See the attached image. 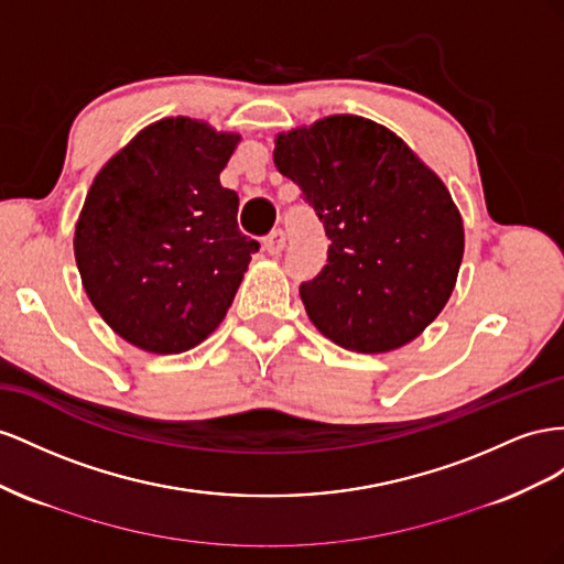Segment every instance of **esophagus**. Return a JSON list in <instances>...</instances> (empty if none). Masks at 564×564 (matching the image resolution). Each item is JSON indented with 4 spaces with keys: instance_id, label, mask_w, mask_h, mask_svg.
I'll list each match as a JSON object with an SVG mask.
<instances>
[{
    "instance_id": "esophagus-1",
    "label": "esophagus",
    "mask_w": 564,
    "mask_h": 564,
    "mask_svg": "<svg viewBox=\"0 0 564 564\" xmlns=\"http://www.w3.org/2000/svg\"><path fill=\"white\" fill-rule=\"evenodd\" d=\"M264 248H267L269 254H279L285 248V234H283V229H273L264 238Z\"/></svg>"
}]
</instances>
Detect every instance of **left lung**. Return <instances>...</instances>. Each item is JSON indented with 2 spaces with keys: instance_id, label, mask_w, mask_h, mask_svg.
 <instances>
[{
  "instance_id": "1",
  "label": "left lung",
  "mask_w": 564,
  "mask_h": 564,
  "mask_svg": "<svg viewBox=\"0 0 564 564\" xmlns=\"http://www.w3.org/2000/svg\"><path fill=\"white\" fill-rule=\"evenodd\" d=\"M273 165L324 221L328 264L300 297L321 335L382 354L415 340L452 297L463 217L437 172L384 124L328 116L276 134Z\"/></svg>"
}]
</instances>
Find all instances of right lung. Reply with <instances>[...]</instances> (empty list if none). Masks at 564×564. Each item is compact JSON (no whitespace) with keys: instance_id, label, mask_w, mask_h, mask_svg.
Listing matches in <instances>:
<instances>
[{"instance_id":"add662e5","label":"right lung","mask_w":564,"mask_h":564,"mask_svg":"<svg viewBox=\"0 0 564 564\" xmlns=\"http://www.w3.org/2000/svg\"><path fill=\"white\" fill-rule=\"evenodd\" d=\"M240 134L193 118L151 122L94 176L75 224V262L94 310L151 354L200 345L260 243L238 231L219 184Z\"/></svg>"}]
</instances>
